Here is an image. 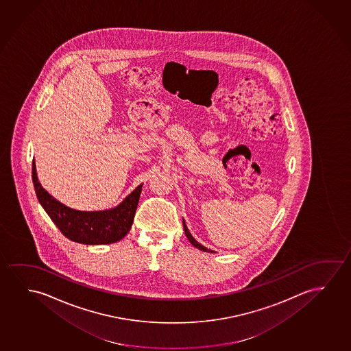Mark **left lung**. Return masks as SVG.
I'll return each mask as SVG.
<instances>
[{"mask_svg":"<svg viewBox=\"0 0 351 351\" xmlns=\"http://www.w3.org/2000/svg\"><path fill=\"white\" fill-rule=\"evenodd\" d=\"M183 228H184V233H186V237L189 238V243H191V244L193 245V246H195L197 249L202 250V251H204V252H211V254L214 252L213 250L206 249L205 246H203L202 244H199L198 241L194 239L193 237H192V234L189 233L187 226H186V223H184V219H183Z\"/></svg>","mask_w":351,"mask_h":351,"instance_id":"left-lung-1","label":"left lung"}]
</instances>
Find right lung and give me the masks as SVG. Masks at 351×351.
<instances>
[{
	"mask_svg": "<svg viewBox=\"0 0 351 351\" xmlns=\"http://www.w3.org/2000/svg\"><path fill=\"white\" fill-rule=\"evenodd\" d=\"M32 181L42 208L67 239L86 245L113 244L123 239L132 228L143 184L137 186L116 208L105 211H78L53 198L38 182L35 162Z\"/></svg>",
	"mask_w": 351,
	"mask_h": 351,
	"instance_id": "right-lung-1",
	"label": "right lung"
}]
</instances>
